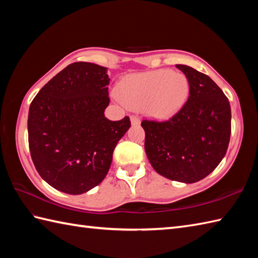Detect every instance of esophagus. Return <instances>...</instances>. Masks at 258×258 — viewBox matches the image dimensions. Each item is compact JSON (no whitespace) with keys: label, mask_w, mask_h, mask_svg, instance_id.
<instances>
[{"label":"esophagus","mask_w":258,"mask_h":258,"mask_svg":"<svg viewBox=\"0 0 258 258\" xmlns=\"http://www.w3.org/2000/svg\"><path fill=\"white\" fill-rule=\"evenodd\" d=\"M131 123H132V125H140L141 120H140V118L138 116H135V115H132V116H131Z\"/></svg>","instance_id":"obj_1"}]
</instances>
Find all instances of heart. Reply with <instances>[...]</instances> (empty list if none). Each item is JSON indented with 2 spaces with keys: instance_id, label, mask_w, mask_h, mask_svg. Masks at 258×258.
I'll return each mask as SVG.
<instances>
[{
  "instance_id": "obj_1",
  "label": "heart",
  "mask_w": 258,
  "mask_h": 258,
  "mask_svg": "<svg viewBox=\"0 0 258 258\" xmlns=\"http://www.w3.org/2000/svg\"><path fill=\"white\" fill-rule=\"evenodd\" d=\"M186 76L168 70L133 74L120 84L118 96L126 106L143 108L155 118H168L176 114L188 95Z\"/></svg>"
}]
</instances>
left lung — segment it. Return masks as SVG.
Wrapping results in <instances>:
<instances>
[{
	"label": "left lung",
	"mask_w": 258,
	"mask_h": 258,
	"mask_svg": "<svg viewBox=\"0 0 258 258\" xmlns=\"http://www.w3.org/2000/svg\"><path fill=\"white\" fill-rule=\"evenodd\" d=\"M188 81L189 95L167 120L144 119L145 152L155 171L172 180L205 178L225 156L231 138V105L210 76L177 64Z\"/></svg>",
	"instance_id": "8db88e82"
}]
</instances>
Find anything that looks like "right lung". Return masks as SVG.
<instances>
[{
    "mask_svg": "<svg viewBox=\"0 0 258 258\" xmlns=\"http://www.w3.org/2000/svg\"><path fill=\"white\" fill-rule=\"evenodd\" d=\"M106 68L75 62L37 93L27 132L40 176L63 193L78 195L105 178L117 142L131 127L128 116L109 120Z\"/></svg>",
    "mask_w": 258,
    "mask_h": 258,
    "instance_id": "1",
    "label": "right lung"
}]
</instances>
